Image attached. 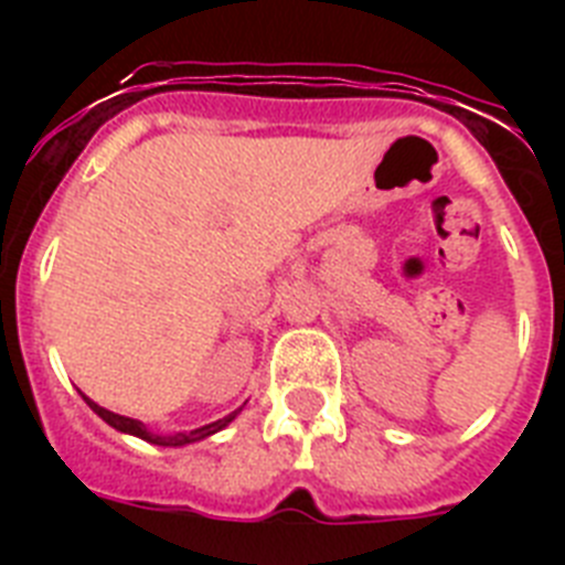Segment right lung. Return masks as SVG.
I'll list each match as a JSON object with an SVG mask.
<instances>
[{
    "label": "right lung",
    "instance_id": "add662e5",
    "mask_svg": "<svg viewBox=\"0 0 565 565\" xmlns=\"http://www.w3.org/2000/svg\"><path fill=\"white\" fill-rule=\"evenodd\" d=\"M84 396V393H82ZM84 402L89 404V411L96 413V416H102L104 422L109 424V427H115L118 433H127V436H135V438H143V441L149 444H158V447H186V444H194V441H203V438L214 436V433H221L223 427H228V424L237 418V413L243 411H234L228 413V416L217 418V422L212 424H203V427H198V430H189V433H174V436H161V433H152L143 422H138V418H129V416H118V413L107 411V407H102V404H96L93 398L84 396Z\"/></svg>",
    "mask_w": 565,
    "mask_h": 565
}]
</instances>
